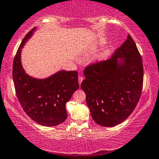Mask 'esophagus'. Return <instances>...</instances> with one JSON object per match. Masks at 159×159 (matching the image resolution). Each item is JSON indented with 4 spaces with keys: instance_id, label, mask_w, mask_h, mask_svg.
<instances>
[{
    "instance_id": "esophagus-1",
    "label": "esophagus",
    "mask_w": 159,
    "mask_h": 159,
    "mask_svg": "<svg viewBox=\"0 0 159 159\" xmlns=\"http://www.w3.org/2000/svg\"><path fill=\"white\" fill-rule=\"evenodd\" d=\"M82 80H83V77H81V76H79V78H78V81H79L80 85V84H81Z\"/></svg>"
}]
</instances>
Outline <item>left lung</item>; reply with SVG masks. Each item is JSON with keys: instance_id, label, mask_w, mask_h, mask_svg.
I'll return each mask as SVG.
<instances>
[{"instance_id": "obj_1", "label": "left lung", "mask_w": 159, "mask_h": 159, "mask_svg": "<svg viewBox=\"0 0 159 159\" xmlns=\"http://www.w3.org/2000/svg\"><path fill=\"white\" fill-rule=\"evenodd\" d=\"M123 58L119 64L118 58ZM81 89L93 120L103 127H114L132 114L141 96L143 84L142 57L128 34L110 59L88 65Z\"/></svg>"}]
</instances>
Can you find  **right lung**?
Returning <instances> with one entry per match:
<instances>
[{"mask_svg": "<svg viewBox=\"0 0 159 159\" xmlns=\"http://www.w3.org/2000/svg\"><path fill=\"white\" fill-rule=\"evenodd\" d=\"M35 27L26 34L13 62L15 90L23 110L32 120L43 126H56L66 120V103L79 88L77 71H60L47 79L27 75L21 64V51Z\"/></svg>", "mask_w": 159, "mask_h": 159, "instance_id": "add662e5", "label": "right lung"}]
</instances>
